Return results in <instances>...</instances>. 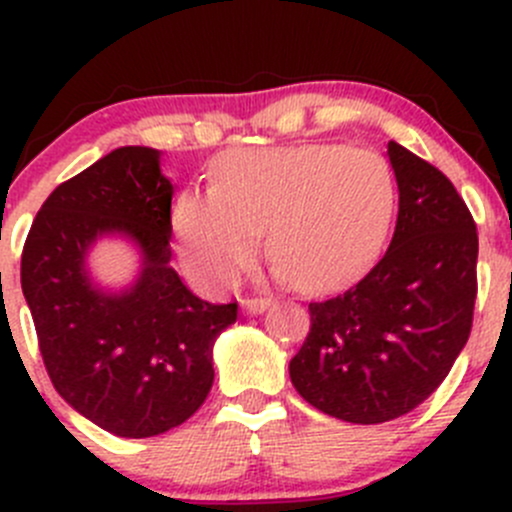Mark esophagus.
Here are the masks:
<instances>
[{
    "instance_id": "esophagus-1",
    "label": "esophagus",
    "mask_w": 512,
    "mask_h": 512,
    "mask_svg": "<svg viewBox=\"0 0 512 512\" xmlns=\"http://www.w3.org/2000/svg\"><path fill=\"white\" fill-rule=\"evenodd\" d=\"M270 304H272L270 297H247V299H242V309H245L247 314L265 312V309L270 307Z\"/></svg>"
}]
</instances>
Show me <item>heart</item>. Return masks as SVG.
<instances>
[{"label": "heart", "mask_w": 512, "mask_h": 512, "mask_svg": "<svg viewBox=\"0 0 512 512\" xmlns=\"http://www.w3.org/2000/svg\"><path fill=\"white\" fill-rule=\"evenodd\" d=\"M391 210L394 178L371 151L337 143L235 148L215 163L213 190L175 200L173 227L203 285L235 282L267 227L280 275L319 289L352 280L374 260Z\"/></svg>", "instance_id": "b5f03b06"}]
</instances>
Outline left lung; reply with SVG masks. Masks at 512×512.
Segmentation results:
<instances>
[{
  "instance_id": "8db88e82",
  "label": "left lung",
  "mask_w": 512,
  "mask_h": 512,
  "mask_svg": "<svg viewBox=\"0 0 512 512\" xmlns=\"http://www.w3.org/2000/svg\"><path fill=\"white\" fill-rule=\"evenodd\" d=\"M399 185L391 245L352 287L309 302L294 389L322 414L384 423L441 386L466 347L478 294V232L451 180L389 141Z\"/></svg>"
}]
</instances>
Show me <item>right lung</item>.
Returning <instances> with one entry per match:
<instances>
[{"label":"right lung","instance_id":"1","mask_svg":"<svg viewBox=\"0 0 512 512\" xmlns=\"http://www.w3.org/2000/svg\"><path fill=\"white\" fill-rule=\"evenodd\" d=\"M158 158L123 146L61 183L22 252V292L51 384L71 409L123 438L158 436L203 406L213 344L237 319V302H203L170 267L173 185ZM101 234H126L142 250V275L121 295L101 293L85 272Z\"/></svg>","mask_w":512,"mask_h":512}]
</instances>
